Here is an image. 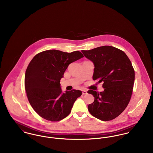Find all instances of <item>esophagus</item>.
I'll use <instances>...</instances> for the list:
<instances>
[{
    "instance_id": "obj_1",
    "label": "esophagus",
    "mask_w": 153,
    "mask_h": 153,
    "mask_svg": "<svg viewBox=\"0 0 153 153\" xmlns=\"http://www.w3.org/2000/svg\"><path fill=\"white\" fill-rule=\"evenodd\" d=\"M87 94V91L86 90H82V95H85Z\"/></svg>"
}]
</instances>
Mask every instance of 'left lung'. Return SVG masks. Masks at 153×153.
<instances>
[{"label":"left lung","instance_id":"left-lung-1","mask_svg":"<svg viewBox=\"0 0 153 153\" xmlns=\"http://www.w3.org/2000/svg\"><path fill=\"white\" fill-rule=\"evenodd\" d=\"M84 56L94 65L92 78L102 82L104 91L89 90L94 98L88 106L90 114L102 121H110L120 115L127 107L132 92L135 72L127 55L111 46L82 50Z\"/></svg>","mask_w":153,"mask_h":153}]
</instances>
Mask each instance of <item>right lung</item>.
I'll return each mask as SVG.
<instances>
[{"label": "right lung", "mask_w": 153, "mask_h": 153, "mask_svg": "<svg viewBox=\"0 0 153 153\" xmlns=\"http://www.w3.org/2000/svg\"><path fill=\"white\" fill-rule=\"evenodd\" d=\"M79 51L71 53L52 49L36 55L26 70L25 87L29 102L42 118L58 121L71 112L81 91L62 92L60 80L68 65L81 58Z\"/></svg>", "instance_id": "1"}]
</instances>
